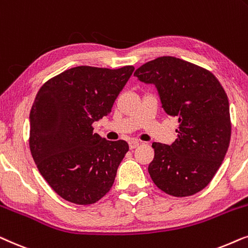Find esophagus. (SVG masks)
<instances>
[{"label":"esophagus","instance_id":"34e87169","mask_svg":"<svg viewBox=\"0 0 248 248\" xmlns=\"http://www.w3.org/2000/svg\"><path fill=\"white\" fill-rule=\"evenodd\" d=\"M138 145H140V143H138L137 140H130L129 141V147L130 150H134V148H136Z\"/></svg>","mask_w":248,"mask_h":248}]
</instances>
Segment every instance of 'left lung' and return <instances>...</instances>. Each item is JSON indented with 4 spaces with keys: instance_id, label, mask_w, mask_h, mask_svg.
Here are the masks:
<instances>
[{
    "instance_id": "left-lung-1",
    "label": "left lung",
    "mask_w": 248,
    "mask_h": 248,
    "mask_svg": "<svg viewBox=\"0 0 248 248\" xmlns=\"http://www.w3.org/2000/svg\"><path fill=\"white\" fill-rule=\"evenodd\" d=\"M134 76L156 87L163 110L179 122L172 144L152 145V180L176 197L199 193L212 180L229 147L232 124L226 92L212 72L173 57L147 62Z\"/></svg>"
}]
</instances>
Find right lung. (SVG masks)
I'll use <instances>...</instances> for the list:
<instances>
[{
	"instance_id": "add662e5",
	"label": "right lung",
	"mask_w": 248,
	"mask_h": 248,
	"mask_svg": "<svg viewBox=\"0 0 248 248\" xmlns=\"http://www.w3.org/2000/svg\"><path fill=\"white\" fill-rule=\"evenodd\" d=\"M134 70L75 67L46 81L36 95L29 115L32 158L68 202L93 204L111 189L129 146L94 134L92 124L110 113Z\"/></svg>"
}]
</instances>
